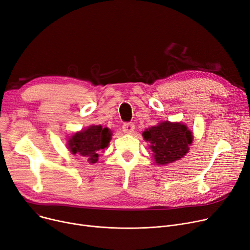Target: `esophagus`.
<instances>
[{
    "label": "esophagus",
    "mask_w": 250,
    "mask_h": 250,
    "mask_svg": "<svg viewBox=\"0 0 250 250\" xmlns=\"http://www.w3.org/2000/svg\"><path fill=\"white\" fill-rule=\"evenodd\" d=\"M122 129H123V132H124V133H126V134H131L132 132L134 131L135 126H134V124H133V123H129V122H127V123H124V124H123Z\"/></svg>",
    "instance_id": "1"
}]
</instances>
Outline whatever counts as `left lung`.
Wrapping results in <instances>:
<instances>
[{"label":"left lung","instance_id":"obj_1","mask_svg":"<svg viewBox=\"0 0 250 250\" xmlns=\"http://www.w3.org/2000/svg\"><path fill=\"white\" fill-rule=\"evenodd\" d=\"M142 136L150 143L149 148L158 166H167L183 158L193 142V133L181 122H160L146 129Z\"/></svg>","mask_w":250,"mask_h":250}]
</instances>
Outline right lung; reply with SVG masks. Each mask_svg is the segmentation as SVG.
<instances>
[{
	"instance_id": "obj_1",
	"label": "right lung",
	"mask_w": 250,
	"mask_h": 250,
	"mask_svg": "<svg viewBox=\"0 0 250 250\" xmlns=\"http://www.w3.org/2000/svg\"><path fill=\"white\" fill-rule=\"evenodd\" d=\"M112 132L101 125H92L73 134L68 140V149L72 154H78L87 159L89 164H96L99 153L104 152L109 146Z\"/></svg>"
}]
</instances>
